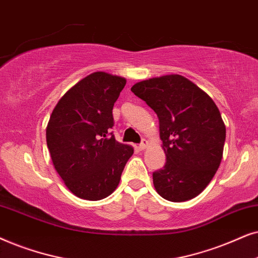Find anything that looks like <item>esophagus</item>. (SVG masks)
I'll return each mask as SVG.
<instances>
[{"instance_id": "34e87169", "label": "esophagus", "mask_w": 258, "mask_h": 258, "mask_svg": "<svg viewBox=\"0 0 258 258\" xmlns=\"http://www.w3.org/2000/svg\"><path fill=\"white\" fill-rule=\"evenodd\" d=\"M147 145H149V142H147L146 139H143L142 143H140V145H139V149L140 150H145L146 147H147Z\"/></svg>"}]
</instances>
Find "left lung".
I'll list each match as a JSON object with an SVG mask.
<instances>
[{"label":"left lung","instance_id":"left-lung-1","mask_svg":"<svg viewBox=\"0 0 258 258\" xmlns=\"http://www.w3.org/2000/svg\"><path fill=\"white\" fill-rule=\"evenodd\" d=\"M131 91L157 113L166 163L153 185L170 202H186L208 186L221 165L225 125L214 100L179 74L137 82Z\"/></svg>","mask_w":258,"mask_h":258}]
</instances>
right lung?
<instances>
[{"mask_svg": "<svg viewBox=\"0 0 258 258\" xmlns=\"http://www.w3.org/2000/svg\"><path fill=\"white\" fill-rule=\"evenodd\" d=\"M125 85V78L94 72L68 89L50 114L46 139L51 161L68 190L81 199L108 197L133 154L132 146L108 136L113 106Z\"/></svg>", "mask_w": 258, "mask_h": 258, "instance_id": "obj_1", "label": "right lung"}]
</instances>
